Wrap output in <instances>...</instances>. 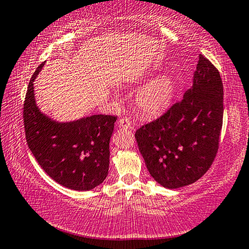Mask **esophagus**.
Segmentation results:
<instances>
[{"label":"esophagus","instance_id":"34e87169","mask_svg":"<svg viewBox=\"0 0 249 249\" xmlns=\"http://www.w3.org/2000/svg\"><path fill=\"white\" fill-rule=\"evenodd\" d=\"M119 126L123 128H130V126H132V122H130V120L127 119V117H125V119H120Z\"/></svg>","mask_w":249,"mask_h":249}]
</instances>
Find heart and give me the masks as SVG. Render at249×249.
Wrapping results in <instances>:
<instances>
[{
  "instance_id": "1",
  "label": "heart",
  "mask_w": 249,
  "mask_h": 249,
  "mask_svg": "<svg viewBox=\"0 0 249 249\" xmlns=\"http://www.w3.org/2000/svg\"><path fill=\"white\" fill-rule=\"evenodd\" d=\"M178 91V83L172 74L164 73L149 79L136 93V106L146 116H159L170 109Z\"/></svg>"
}]
</instances>
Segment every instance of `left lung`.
Returning <instances> with one entry per match:
<instances>
[{"instance_id":"left-lung-1","label":"left lung","mask_w":249,"mask_h":249,"mask_svg":"<svg viewBox=\"0 0 249 249\" xmlns=\"http://www.w3.org/2000/svg\"><path fill=\"white\" fill-rule=\"evenodd\" d=\"M222 120V80L210 61L199 55L193 86L182 101L135 134L153 179L169 189L199 179L218 151Z\"/></svg>"}]
</instances>
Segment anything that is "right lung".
Returning <instances> with one entry per match:
<instances>
[{
  "instance_id": "right-lung-1",
  "label": "right lung",
  "mask_w": 249,
  "mask_h": 249,
  "mask_svg": "<svg viewBox=\"0 0 249 249\" xmlns=\"http://www.w3.org/2000/svg\"><path fill=\"white\" fill-rule=\"evenodd\" d=\"M44 62L36 70L27 89L24 124L28 147L44 172L73 191H91L109 173L110 139L117 116L96 114L57 122L40 110L34 81Z\"/></svg>"
}]
</instances>
